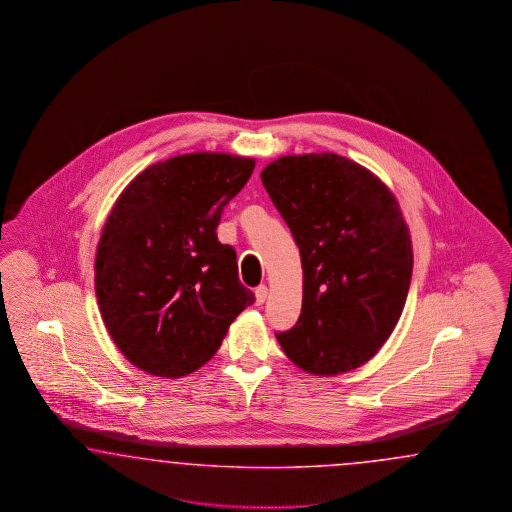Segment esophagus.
I'll return each instance as SVG.
<instances>
[{
    "mask_svg": "<svg viewBox=\"0 0 512 512\" xmlns=\"http://www.w3.org/2000/svg\"><path fill=\"white\" fill-rule=\"evenodd\" d=\"M266 296H268L266 285H259V287L255 289V304H257V306H263L264 302H266Z\"/></svg>",
    "mask_w": 512,
    "mask_h": 512,
    "instance_id": "1",
    "label": "esophagus"
}]
</instances>
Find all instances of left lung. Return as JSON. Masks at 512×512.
I'll return each instance as SVG.
<instances>
[{"instance_id": "left-lung-1", "label": "left lung", "mask_w": 512, "mask_h": 512, "mask_svg": "<svg viewBox=\"0 0 512 512\" xmlns=\"http://www.w3.org/2000/svg\"><path fill=\"white\" fill-rule=\"evenodd\" d=\"M304 270L302 311L278 332L298 368L338 375L368 362L402 315L413 248L394 195L338 154L285 155L261 172Z\"/></svg>"}]
</instances>
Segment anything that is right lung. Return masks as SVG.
Listing matches in <instances>:
<instances>
[{
    "mask_svg": "<svg viewBox=\"0 0 512 512\" xmlns=\"http://www.w3.org/2000/svg\"><path fill=\"white\" fill-rule=\"evenodd\" d=\"M255 169L248 157L176 155L125 187L101 234L95 295L110 338L131 364L182 377L216 355L255 295L217 225Z\"/></svg>",
    "mask_w": 512,
    "mask_h": 512,
    "instance_id": "1",
    "label": "right lung"
}]
</instances>
